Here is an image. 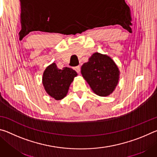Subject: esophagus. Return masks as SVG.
Listing matches in <instances>:
<instances>
[{
	"label": "esophagus",
	"instance_id": "34e87169",
	"mask_svg": "<svg viewBox=\"0 0 157 157\" xmlns=\"http://www.w3.org/2000/svg\"><path fill=\"white\" fill-rule=\"evenodd\" d=\"M74 70H75L77 73H79L80 72V66H75V67L73 68Z\"/></svg>",
	"mask_w": 157,
	"mask_h": 157
}]
</instances>
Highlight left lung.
<instances>
[{"instance_id":"obj_1","label":"left lung","mask_w":157,"mask_h":157,"mask_svg":"<svg viewBox=\"0 0 157 157\" xmlns=\"http://www.w3.org/2000/svg\"><path fill=\"white\" fill-rule=\"evenodd\" d=\"M81 73L92 91L99 96H108L118 84L120 71L110 57L95 52L81 67Z\"/></svg>"}]
</instances>
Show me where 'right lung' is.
Returning a JSON list of instances; mask_svg holds the SVG:
<instances>
[{
  "instance_id": "right-lung-1",
  "label": "right lung",
  "mask_w": 157,
  "mask_h": 157,
  "mask_svg": "<svg viewBox=\"0 0 157 157\" xmlns=\"http://www.w3.org/2000/svg\"><path fill=\"white\" fill-rule=\"evenodd\" d=\"M78 73L72 68L64 67L59 69L55 63L49 65L44 71L42 82L45 91L56 100L64 98L69 86Z\"/></svg>"
}]
</instances>
